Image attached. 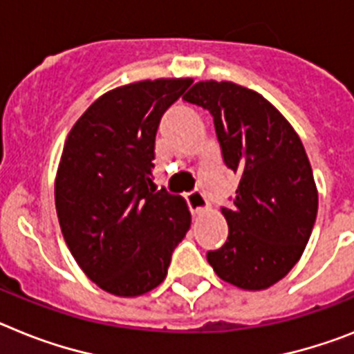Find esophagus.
Listing matches in <instances>:
<instances>
[{"label":"esophagus","mask_w":354,"mask_h":354,"mask_svg":"<svg viewBox=\"0 0 354 354\" xmlns=\"http://www.w3.org/2000/svg\"><path fill=\"white\" fill-rule=\"evenodd\" d=\"M187 201H189L190 210L194 212V214H201V212L208 210V201L201 192H192V194H189L187 196Z\"/></svg>","instance_id":"34e87169"}]
</instances>
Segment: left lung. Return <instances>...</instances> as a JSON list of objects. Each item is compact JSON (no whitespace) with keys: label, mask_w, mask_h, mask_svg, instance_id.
Returning <instances> with one entry per match:
<instances>
[{"label":"left lung","mask_w":354,"mask_h":354,"mask_svg":"<svg viewBox=\"0 0 354 354\" xmlns=\"http://www.w3.org/2000/svg\"><path fill=\"white\" fill-rule=\"evenodd\" d=\"M183 100L214 115L224 164L241 176L226 244L207 260L223 281L266 290L299 262L317 217L319 194L299 135L262 94L203 80Z\"/></svg>","instance_id":"left-lung-1"}]
</instances>
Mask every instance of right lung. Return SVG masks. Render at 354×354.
I'll use <instances>...</instances> for the list:
<instances>
[{"mask_svg": "<svg viewBox=\"0 0 354 354\" xmlns=\"http://www.w3.org/2000/svg\"><path fill=\"white\" fill-rule=\"evenodd\" d=\"M190 84L142 80L104 92L64 144L55 178L64 241L87 278L112 296L158 287L190 228L185 199L149 189L160 118Z\"/></svg>", "mask_w": 354, "mask_h": 354, "instance_id": "1", "label": "right lung"}]
</instances>
